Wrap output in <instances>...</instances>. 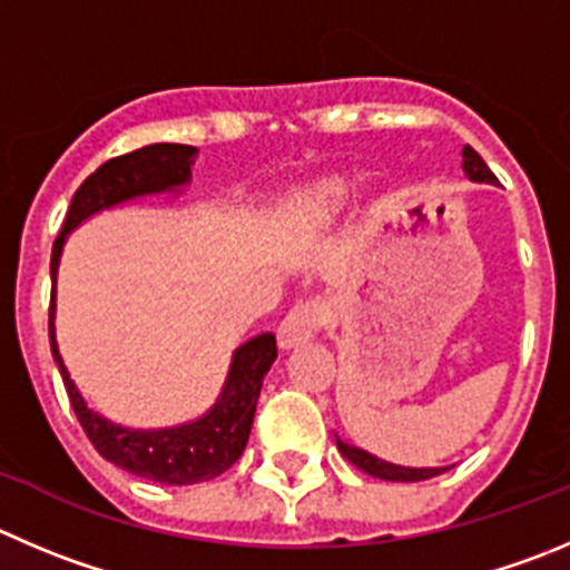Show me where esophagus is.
I'll use <instances>...</instances> for the list:
<instances>
[{
	"label": "esophagus",
	"mask_w": 570,
	"mask_h": 570,
	"mask_svg": "<svg viewBox=\"0 0 570 570\" xmlns=\"http://www.w3.org/2000/svg\"><path fill=\"white\" fill-rule=\"evenodd\" d=\"M330 318V305L324 299H302L296 302L288 311V316L282 318L279 330H276V338H279L282 350H291V346H299L305 341H311L318 330L327 324Z\"/></svg>",
	"instance_id": "esophagus-1"
}]
</instances>
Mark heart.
I'll return each instance as SVG.
<instances>
[{
    "label": "heart",
    "mask_w": 570,
    "mask_h": 570,
    "mask_svg": "<svg viewBox=\"0 0 570 570\" xmlns=\"http://www.w3.org/2000/svg\"><path fill=\"white\" fill-rule=\"evenodd\" d=\"M350 198V187L344 178H322L299 193V209L311 218H330L338 213Z\"/></svg>",
    "instance_id": "1"
}]
</instances>
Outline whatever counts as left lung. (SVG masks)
Listing matches in <instances>:
<instances>
[{
    "instance_id": "obj_1",
    "label": "left lung",
    "mask_w": 570,
    "mask_h": 570,
    "mask_svg": "<svg viewBox=\"0 0 570 570\" xmlns=\"http://www.w3.org/2000/svg\"><path fill=\"white\" fill-rule=\"evenodd\" d=\"M464 176L470 178V181H487V184H495V173L487 167V161L481 159L479 154H475L470 145H464ZM335 442H338V451L341 456L346 459V462L355 464L357 470H363V473L375 475V479H383V481H425V479H433V475H442L444 468H400V464H389L383 462V459L372 456V453L366 451H357V448H352V444L341 442L338 436H335Z\"/></svg>"
}]
</instances>
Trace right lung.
<instances>
[{"instance_id": "1", "label": "right lung", "mask_w": 570, "mask_h": 570, "mask_svg": "<svg viewBox=\"0 0 570 570\" xmlns=\"http://www.w3.org/2000/svg\"><path fill=\"white\" fill-rule=\"evenodd\" d=\"M193 145H148V148L131 150V154L114 156L102 161L89 178L72 195V204L63 218L61 235L52 243L50 274L56 279L58 257H61L63 240L69 232L100 209L122 204L128 198L148 193H165V189L181 187L189 181V165H193ZM56 296L50 299V346L61 370L63 386H67L69 403L75 416L83 425L86 436L95 444V451L108 459L117 468L128 470L142 479L159 481V484L184 487L209 481L229 470L243 456L252 433L254 411H257L259 389L263 377L268 375L271 363L276 357V338L271 333L257 335L246 341L240 350H235L232 370L226 377V386L220 400L207 416L189 425L170 428V431H128L114 422L102 420L100 414L89 409L75 389L67 366L61 361V352L56 344Z\"/></svg>"}]
</instances>
